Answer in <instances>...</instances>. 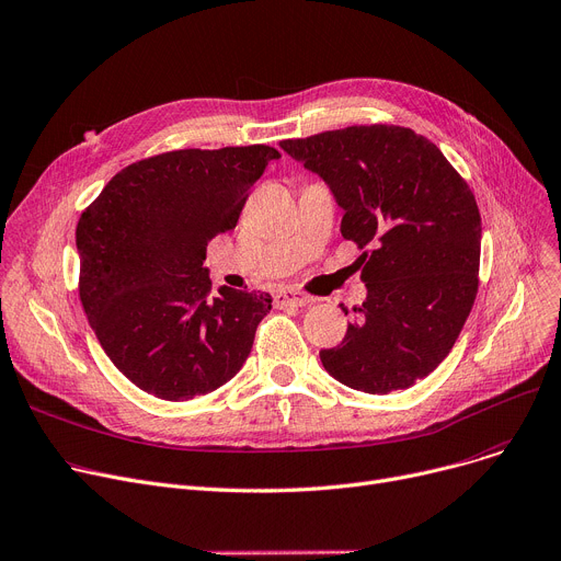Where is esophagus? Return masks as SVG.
Returning <instances> with one entry per match:
<instances>
[{
    "label": "esophagus",
    "mask_w": 561,
    "mask_h": 561,
    "mask_svg": "<svg viewBox=\"0 0 561 561\" xmlns=\"http://www.w3.org/2000/svg\"><path fill=\"white\" fill-rule=\"evenodd\" d=\"M274 304L278 308H287V306H294V308H304V306H310L312 299L306 294H301L299 289H280L274 294Z\"/></svg>",
    "instance_id": "1"
}]
</instances>
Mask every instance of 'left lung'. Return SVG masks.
I'll return each instance as SVG.
<instances>
[{
  "label": "left lung",
  "instance_id": "1",
  "mask_svg": "<svg viewBox=\"0 0 561 561\" xmlns=\"http://www.w3.org/2000/svg\"><path fill=\"white\" fill-rule=\"evenodd\" d=\"M280 149L333 192L342 238L369 249L359 255L367 299L342 344L319 351L323 369L365 393L412 387L442 365L476 301L473 192L431 140L403 126H348Z\"/></svg>",
  "mask_w": 561,
  "mask_h": 561
}]
</instances>
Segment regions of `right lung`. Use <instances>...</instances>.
I'll use <instances>...</instances> for the list:
<instances>
[{
  "mask_svg": "<svg viewBox=\"0 0 561 561\" xmlns=\"http://www.w3.org/2000/svg\"><path fill=\"white\" fill-rule=\"evenodd\" d=\"M280 153L267 145L181 149L115 174L77 224L79 296L113 365L147 393L187 401L247 362L267 291L210 289L213 238L236 228Z\"/></svg>",
  "mask_w": 561,
  "mask_h": 561,
  "instance_id": "add662e5",
  "label": "right lung"
}]
</instances>
